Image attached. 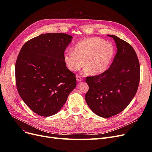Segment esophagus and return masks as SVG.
Returning <instances> with one entry per match:
<instances>
[{
	"mask_svg": "<svg viewBox=\"0 0 152 152\" xmlns=\"http://www.w3.org/2000/svg\"><path fill=\"white\" fill-rule=\"evenodd\" d=\"M76 80H77V81H81L83 80V78H82L80 76L77 75V76H76Z\"/></svg>",
	"mask_w": 152,
	"mask_h": 152,
	"instance_id": "obj_1",
	"label": "esophagus"
}]
</instances>
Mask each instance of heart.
Segmentation results:
<instances>
[{"instance_id": "obj_1", "label": "heart", "mask_w": 152, "mask_h": 152, "mask_svg": "<svg viewBox=\"0 0 152 152\" xmlns=\"http://www.w3.org/2000/svg\"><path fill=\"white\" fill-rule=\"evenodd\" d=\"M114 54V47L111 43L99 37H91L79 42L73 51H67L64 60L71 71H78L84 64L86 71L99 75L107 69Z\"/></svg>"}]
</instances>
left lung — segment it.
<instances>
[{
	"label": "left lung",
	"mask_w": 152,
	"mask_h": 152,
	"mask_svg": "<svg viewBox=\"0 0 152 152\" xmlns=\"http://www.w3.org/2000/svg\"><path fill=\"white\" fill-rule=\"evenodd\" d=\"M108 36L115 40L118 49L112 63L103 73L86 77L89 86L86 102L103 118L116 115L128 106L140 81V64L133 47L116 36Z\"/></svg>",
	"instance_id": "left-lung-1"
}]
</instances>
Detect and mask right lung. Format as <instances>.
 I'll return each instance as SVG.
<instances>
[{
  "mask_svg": "<svg viewBox=\"0 0 152 152\" xmlns=\"http://www.w3.org/2000/svg\"><path fill=\"white\" fill-rule=\"evenodd\" d=\"M72 36L47 33L23 45L15 63V80L20 96L36 114L50 116L65 104L76 86V75L69 71L64 52Z\"/></svg>",
  "mask_w": 152,
  "mask_h": 152,
  "instance_id": "add662e5",
  "label": "right lung"
}]
</instances>
